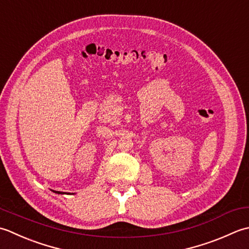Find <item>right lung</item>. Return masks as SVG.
Segmentation results:
<instances>
[{
    "mask_svg": "<svg viewBox=\"0 0 249 249\" xmlns=\"http://www.w3.org/2000/svg\"><path fill=\"white\" fill-rule=\"evenodd\" d=\"M53 192H55V194H58V195H63L64 192H61V191H53Z\"/></svg>",
    "mask_w": 249,
    "mask_h": 249,
    "instance_id": "add662e5",
    "label": "right lung"
}]
</instances>
